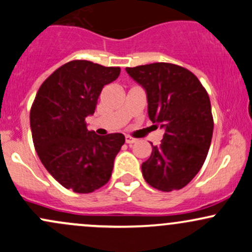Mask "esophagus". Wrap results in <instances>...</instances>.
<instances>
[{
	"instance_id": "1",
	"label": "esophagus",
	"mask_w": 252,
	"mask_h": 252,
	"mask_svg": "<svg viewBox=\"0 0 252 252\" xmlns=\"http://www.w3.org/2000/svg\"><path fill=\"white\" fill-rule=\"evenodd\" d=\"M126 144L131 145V144H135V142H137V139H134V137L129 136V135H126Z\"/></svg>"
}]
</instances>
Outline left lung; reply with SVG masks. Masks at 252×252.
Masks as SVG:
<instances>
[{"label": "left lung", "instance_id": "8db88e82", "mask_svg": "<svg viewBox=\"0 0 252 252\" xmlns=\"http://www.w3.org/2000/svg\"><path fill=\"white\" fill-rule=\"evenodd\" d=\"M126 70L146 91L148 117L165 131L142 163L144 179L163 192L181 189L200 170L211 144L214 119L208 93L189 70L175 63Z\"/></svg>", "mask_w": 252, "mask_h": 252}]
</instances>
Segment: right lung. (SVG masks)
<instances>
[{
	"instance_id": "1",
	"label": "right lung",
	"mask_w": 252,
	"mask_h": 252,
	"mask_svg": "<svg viewBox=\"0 0 252 252\" xmlns=\"http://www.w3.org/2000/svg\"><path fill=\"white\" fill-rule=\"evenodd\" d=\"M119 67L72 60L42 83L30 111L33 145L48 173L67 189L91 193L110 180L123 134L99 136L87 129L106 84L116 81Z\"/></svg>"
}]
</instances>
